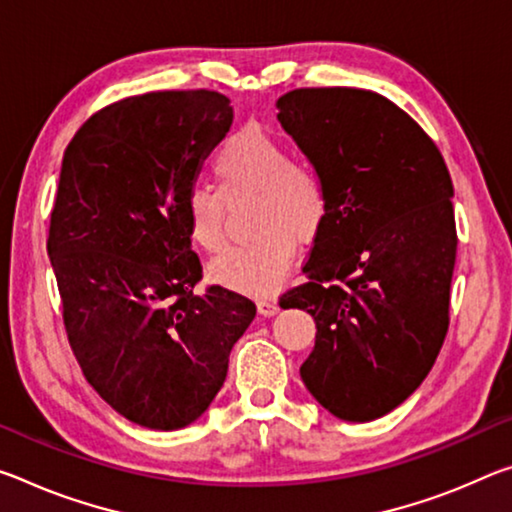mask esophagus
<instances>
[{
    "instance_id": "34e87169",
    "label": "esophagus",
    "mask_w": 512,
    "mask_h": 512,
    "mask_svg": "<svg viewBox=\"0 0 512 512\" xmlns=\"http://www.w3.org/2000/svg\"><path fill=\"white\" fill-rule=\"evenodd\" d=\"M278 300H273V298H262V300H257V312L262 314V316H275L278 314Z\"/></svg>"
}]
</instances>
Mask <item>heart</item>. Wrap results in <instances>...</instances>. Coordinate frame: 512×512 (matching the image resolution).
<instances>
[{
	"label": "heart",
	"mask_w": 512,
	"mask_h": 512,
	"mask_svg": "<svg viewBox=\"0 0 512 512\" xmlns=\"http://www.w3.org/2000/svg\"><path fill=\"white\" fill-rule=\"evenodd\" d=\"M216 189L196 186L186 198V221L196 246L218 253L225 246V198L255 196L250 227L257 237L227 250L209 266L218 285L241 294H273L296 257V239L310 241L328 216V193L319 173L278 136L259 127L232 134L214 157Z\"/></svg>",
	"instance_id": "b5f03b06"
}]
</instances>
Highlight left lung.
Segmentation results:
<instances>
[{"mask_svg": "<svg viewBox=\"0 0 512 512\" xmlns=\"http://www.w3.org/2000/svg\"><path fill=\"white\" fill-rule=\"evenodd\" d=\"M328 193V216L282 310L312 314L300 367L330 415L371 421L424 383L449 328L453 184L437 145L387 97L296 88L275 102Z\"/></svg>", "mask_w": 512, "mask_h": 512, "instance_id": "1", "label": "left lung"}]
</instances>
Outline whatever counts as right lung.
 <instances>
[{
    "mask_svg": "<svg viewBox=\"0 0 512 512\" xmlns=\"http://www.w3.org/2000/svg\"><path fill=\"white\" fill-rule=\"evenodd\" d=\"M214 91H159L95 113L70 141L47 255L72 353L118 415L177 431L205 415L253 300L202 278L186 198L232 127Z\"/></svg>",
    "mask_w": 512,
    "mask_h": 512,
    "instance_id": "1",
    "label": "right lung"
}]
</instances>
